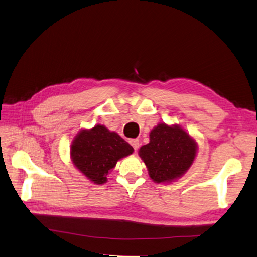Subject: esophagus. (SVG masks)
<instances>
[{
    "mask_svg": "<svg viewBox=\"0 0 257 257\" xmlns=\"http://www.w3.org/2000/svg\"><path fill=\"white\" fill-rule=\"evenodd\" d=\"M129 143H130V145L133 146V148L135 149V151L138 150V148H139V140L138 139H130Z\"/></svg>",
    "mask_w": 257,
    "mask_h": 257,
    "instance_id": "1",
    "label": "esophagus"
}]
</instances>
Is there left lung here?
<instances>
[{"label": "left lung", "instance_id": "8db88e82", "mask_svg": "<svg viewBox=\"0 0 257 257\" xmlns=\"http://www.w3.org/2000/svg\"><path fill=\"white\" fill-rule=\"evenodd\" d=\"M195 141L179 125L159 123L151 130L149 144L141 147L139 156L157 183L171 182L182 177L196 155Z\"/></svg>", "mask_w": 257, "mask_h": 257}]
</instances>
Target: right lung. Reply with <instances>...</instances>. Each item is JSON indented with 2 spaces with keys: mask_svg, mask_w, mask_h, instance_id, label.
<instances>
[{
  "mask_svg": "<svg viewBox=\"0 0 257 257\" xmlns=\"http://www.w3.org/2000/svg\"><path fill=\"white\" fill-rule=\"evenodd\" d=\"M133 152L134 148L127 141L101 124L81 130L70 146L75 167L96 184L105 183L117 161Z\"/></svg>",
  "mask_w": 257,
  "mask_h": 257,
  "instance_id": "obj_1",
  "label": "right lung"
}]
</instances>
